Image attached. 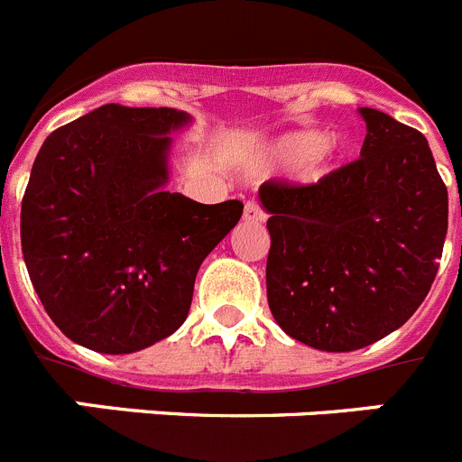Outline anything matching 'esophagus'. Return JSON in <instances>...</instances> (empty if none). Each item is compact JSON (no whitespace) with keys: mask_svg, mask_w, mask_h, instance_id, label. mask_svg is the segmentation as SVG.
Here are the masks:
<instances>
[{"mask_svg":"<svg viewBox=\"0 0 462 462\" xmlns=\"http://www.w3.org/2000/svg\"><path fill=\"white\" fill-rule=\"evenodd\" d=\"M243 219L247 224H259V222H263V219H266V212H263V208H261L256 201H247V203H245Z\"/></svg>","mask_w":462,"mask_h":462,"instance_id":"1","label":"esophagus"}]
</instances>
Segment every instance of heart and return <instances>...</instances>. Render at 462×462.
<instances>
[{"mask_svg":"<svg viewBox=\"0 0 462 462\" xmlns=\"http://www.w3.org/2000/svg\"><path fill=\"white\" fill-rule=\"evenodd\" d=\"M346 141L340 134H326L321 136L314 129H296L277 136L259 154V169L273 166H300L308 175L317 178L328 166L337 164L346 154Z\"/></svg>","mask_w":462,"mask_h":462,"instance_id":"b5f03b06","label":"heart"}]
</instances>
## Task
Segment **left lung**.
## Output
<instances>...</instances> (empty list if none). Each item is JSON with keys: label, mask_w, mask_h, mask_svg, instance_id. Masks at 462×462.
<instances>
[{"label": "left lung", "mask_w": 462, "mask_h": 462, "mask_svg": "<svg viewBox=\"0 0 462 462\" xmlns=\"http://www.w3.org/2000/svg\"><path fill=\"white\" fill-rule=\"evenodd\" d=\"M361 159L317 185L266 182L268 305L280 328L321 352L382 340L438 275L448 194L421 132L374 108Z\"/></svg>", "instance_id": "obj_1"}]
</instances>
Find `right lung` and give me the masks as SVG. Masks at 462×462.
I'll use <instances>...</instances> for the list:
<instances>
[{"label":"right lung","instance_id":"1","mask_svg":"<svg viewBox=\"0 0 462 462\" xmlns=\"http://www.w3.org/2000/svg\"><path fill=\"white\" fill-rule=\"evenodd\" d=\"M175 108L106 104L60 126L32 166L20 212L27 273L69 340L134 354L185 324L196 273L243 203H196L169 185Z\"/></svg>","mask_w":462,"mask_h":462}]
</instances>
